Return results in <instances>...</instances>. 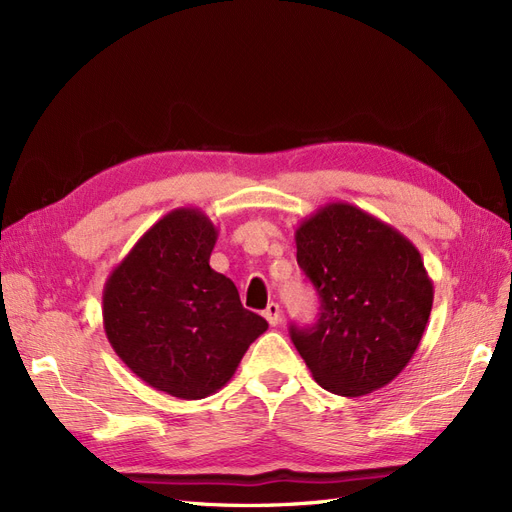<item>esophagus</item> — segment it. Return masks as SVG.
I'll list each match as a JSON object with an SVG mask.
<instances>
[{"label": "esophagus", "instance_id": "esophagus-1", "mask_svg": "<svg viewBox=\"0 0 512 512\" xmlns=\"http://www.w3.org/2000/svg\"><path fill=\"white\" fill-rule=\"evenodd\" d=\"M262 316L269 320L271 327H277V324H280V320H282V309L277 303H269L265 312H262Z\"/></svg>", "mask_w": 512, "mask_h": 512}]
</instances>
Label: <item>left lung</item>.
<instances>
[{
    "instance_id": "left-lung-1",
    "label": "left lung",
    "mask_w": 512,
    "mask_h": 512,
    "mask_svg": "<svg viewBox=\"0 0 512 512\" xmlns=\"http://www.w3.org/2000/svg\"><path fill=\"white\" fill-rule=\"evenodd\" d=\"M297 262L320 297L314 327L290 324L314 380L335 395L382 389L414 356L433 284L410 239L348 203H329L297 232Z\"/></svg>"
}]
</instances>
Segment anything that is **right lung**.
<instances>
[{
    "mask_svg": "<svg viewBox=\"0 0 512 512\" xmlns=\"http://www.w3.org/2000/svg\"><path fill=\"white\" fill-rule=\"evenodd\" d=\"M218 228L200 209L166 213L108 275L102 318L108 342L134 374L179 399L220 391L267 320L209 267Z\"/></svg>",
    "mask_w": 512,
    "mask_h": 512,
    "instance_id": "right-lung-1",
    "label": "right lung"
}]
</instances>
